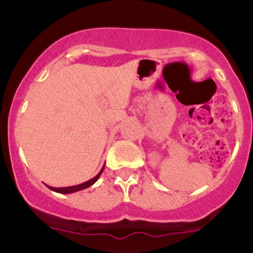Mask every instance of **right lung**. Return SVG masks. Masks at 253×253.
<instances>
[{
  "label": "right lung",
  "instance_id": "right-lung-1",
  "mask_svg": "<svg viewBox=\"0 0 253 253\" xmlns=\"http://www.w3.org/2000/svg\"><path fill=\"white\" fill-rule=\"evenodd\" d=\"M103 169H104V167L102 168V170H101L100 172H98L97 175L94 177V178L89 179L88 182H85V183H82V184L74 185V187H65V188H52V187H48V188H50L51 190H53V191H57V193H60V194H70V193H74V191H78V190L85 189V188L90 187V185H92V184H94L95 182L97 181V179H98V177H100L101 173H102Z\"/></svg>",
  "mask_w": 253,
  "mask_h": 253
}]
</instances>
